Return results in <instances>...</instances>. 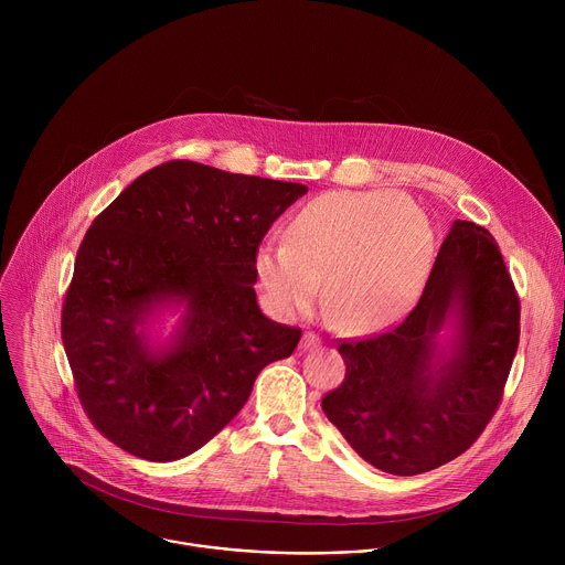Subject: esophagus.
<instances>
[{
  "label": "esophagus",
  "mask_w": 565,
  "mask_h": 565,
  "mask_svg": "<svg viewBox=\"0 0 565 565\" xmlns=\"http://www.w3.org/2000/svg\"><path fill=\"white\" fill-rule=\"evenodd\" d=\"M321 340H319V335H315L312 331H308L306 335H303V342H301V347L303 349H312V347H317Z\"/></svg>",
  "instance_id": "1"
}]
</instances>
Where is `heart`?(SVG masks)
Listing matches in <instances>:
<instances>
[{
	"instance_id": "b5f03b06",
	"label": "heart",
	"mask_w": 565,
	"mask_h": 565,
	"mask_svg": "<svg viewBox=\"0 0 565 565\" xmlns=\"http://www.w3.org/2000/svg\"><path fill=\"white\" fill-rule=\"evenodd\" d=\"M434 259V230L391 190L327 192L257 250V273L288 315L310 308L329 277L327 310L342 331L391 324L416 301Z\"/></svg>"
}]
</instances>
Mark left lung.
I'll list each match as a JSON object with an SVG mask.
<instances>
[{"instance_id": "left-lung-1", "label": "left lung", "mask_w": 565, "mask_h": 565, "mask_svg": "<svg viewBox=\"0 0 565 565\" xmlns=\"http://www.w3.org/2000/svg\"><path fill=\"white\" fill-rule=\"evenodd\" d=\"M521 301L494 236L454 221L416 308L384 333L340 340L347 375L321 409L373 467L431 471L486 431L519 349ZM454 323L449 356L435 335Z\"/></svg>"}]
</instances>
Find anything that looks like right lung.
Segmentation results:
<instances>
[{
  "mask_svg": "<svg viewBox=\"0 0 565 565\" xmlns=\"http://www.w3.org/2000/svg\"><path fill=\"white\" fill-rule=\"evenodd\" d=\"M308 192L301 183L168 160L107 205L77 248L62 344L92 425L120 449L170 462L210 443L246 405L259 371L301 329L257 303V250ZM183 300L175 347L153 354L137 327Z\"/></svg>",
  "mask_w": 565,
  "mask_h": 565,
  "instance_id": "1",
  "label": "right lung"
}]
</instances>
